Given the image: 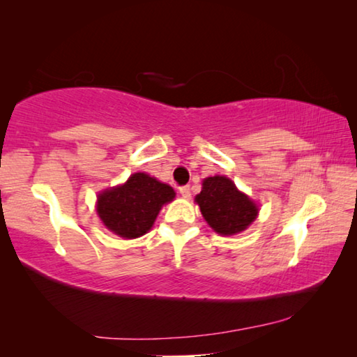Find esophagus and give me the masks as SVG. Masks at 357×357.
I'll return each instance as SVG.
<instances>
[{
    "label": "esophagus",
    "mask_w": 357,
    "mask_h": 357,
    "mask_svg": "<svg viewBox=\"0 0 357 357\" xmlns=\"http://www.w3.org/2000/svg\"><path fill=\"white\" fill-rule=\"evenodd\" d=\"M179 193H181V195H183L184 198H189V197H190V187H189V185L179 187Z\"/></svg>",
    "instance_id": "esophagus-1"
}]
</instances>
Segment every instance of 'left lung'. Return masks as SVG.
<instances>
[{"label": "left lung", "instance_id": "left-lung-1", "mask_svg": "<svg viewBox=\"0 0 357 357\" xmlns=\"http://www.w3.org/2000/svg\"><path fill=\"white\" fill-rule=\"evenodd\" d=\"M208 225L222 236L244 231L257 219L258 206L227 176H211L203 181L195 197Z\"/></svg>", "mask_w": 357, "mask_h": 357}]
</instances>
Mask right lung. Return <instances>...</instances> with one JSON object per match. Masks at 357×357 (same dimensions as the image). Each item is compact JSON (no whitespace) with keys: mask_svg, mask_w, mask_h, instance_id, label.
<instances>
[{"mask_svg":"<svg viewBox=\"0 0 357 357\" xmlns=\"http://www.w3.org/2000/svg\"><path fill=\"white\" fill-rule=\"evenodd\" d=\"M174 195L168 184L146 173H134L124 184L102 190L96 211L110 231L124 239H135L149 231L162 206Z\"/></svg>","mask_w":357,"mask_h":357,"instance_id":"right-lung-1","label":"right lung"}]
</instances>
